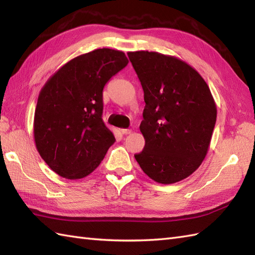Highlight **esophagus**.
Here are the masks:
<instances>
[{
    "label": "esophagus",
    "mask_w": 255,
    "mask_h": 255,
    "mask_svg": "<svg viewBox=\"0 0 255 255\" xmlns=\"http://www.w3.org/2000/svg\"><path fill=\"white\" fill-rule=\"evenodd\" d=\"M131 132H132L131 129H123L122 130V133L123 134H130Z\"/></svg>",
    "instance_id": "obj_1"
}]
</instances>
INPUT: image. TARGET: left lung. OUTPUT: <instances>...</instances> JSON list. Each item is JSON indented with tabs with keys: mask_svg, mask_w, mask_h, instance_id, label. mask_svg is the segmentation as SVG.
I'll use <instances>...</instances> for the list:
<instances>
[{
	"mask_svg": "<svg viewBox=\"0 0 255 255\" xmlns=\"http://www.w3.org/2000/svg\"><path fill=\"white\" fill-rule=\"evenodd\" d=\"M144 92L140 131L145 139L134 157L156 182L169 185L190 176L208 153L216 105L201 75L183 61L157 52H129Z\"/></svg>",
	"mask_w": 255,
	"mask_h": 255,
	"instance_id": "8db88e82",
	"label": "left lung"
}]
</instances>
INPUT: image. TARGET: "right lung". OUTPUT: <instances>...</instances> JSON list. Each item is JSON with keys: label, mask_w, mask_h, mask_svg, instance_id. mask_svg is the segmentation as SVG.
Segmentation results:
<instances>
[{"label": "right lung", "mask_w": 255, "mask_h": 255, "mask_svg": "<svg viewBox=\"0 0 255 255\" xmlns=\"http://www.w3.org/2000/svg\"><path fill=\"white\" fill-rule=\"evenodd\" d=\"M127 64L122 51L94 50L65 64L41 89L34 112L35 146L57 175L84 178L115 142L102 120L103 89Z\"/></svg>", "instance_id": "obj_1"}]
</instances>
